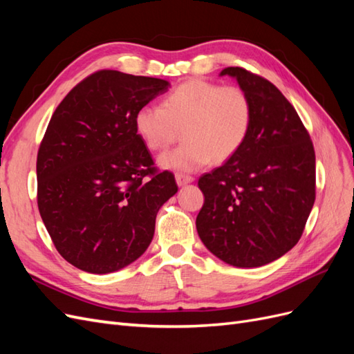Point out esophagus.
Segmentation results:
<instances>
[{
  "instance_id": "1",
  "label": "esophagus",
  "mask_w": 354,
  "mask_h": 354,
  "mask_svg": "<svg viewBox=\"0 0 354 354\" xmlns=\"http://www.w3.org/2000/svg\"><path fill=\"white\" fill-rule=\"evenodd\" d=\"M194 180H195L194 177L187 176V174H180V173L176 174V181H177L178 186H185L187 183H192V181H194Z\"/></svg>"
}]
</instances>
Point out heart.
I'll list each match as a JSON object with an SVG mask.
<instances>
[{
	"instance_id": "b5f03b06",
	"label": "heart",
	"mask_w": 354,
	"mask_h": 354,
	"mask_svg": "<svg viewBox=\"0 0 354 354\" xmlns=\"http://www.w3.org/2000/svg\"><path fill=\"white\" fill-rule=\"evenodd\" d=\"M252 118V100L242 87L190 80L171 90L160 108L138 109L134 125L153 152H165L181 130L183 145L160 158V165L194 171L209 160L221 164L236 153L250 134Z\"/></svg>"
}]
</instances>
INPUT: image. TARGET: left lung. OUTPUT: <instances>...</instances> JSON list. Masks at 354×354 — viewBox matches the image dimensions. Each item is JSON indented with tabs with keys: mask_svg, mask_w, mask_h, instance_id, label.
I'll list each match as a JSON object with an SVG mask.
<instances>
[{
	"mask_svg": "<svg viewBox=\"0 0 354 354\" xmlns=\"http://www.w3.org/2000/svg\"><path fill=\"white\" fill-rule=\"evenodd\" d=\"M236 78L250 94L254 118L239 151L203 174L205 201L196 217L201 241L236 267L272 263L297 245L316 198V156L294 106L274 85L243 68Z\"/></svg>",
	"mask_w": 354,
	"mask_h": 354,
	"instance_id": "obj_1",
	"label": "left lung"
}]
</instances>
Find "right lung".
I'll use <instances>...</instances> for the list:
<instances>
[{
	"label": "right lung",
	"mask_w": 354,
	"mask_h": 354,
	"mask_svg": "<svg viewBox=\"0 0 354 354\" xmlns=\"http://www.w3.org/2000/svg\"><path fill=\"white\" fill-rule=\"evenodd\" d=\"M169 82L103 69L68 93L37 156L38 209L59 254L78 269H122L151 245L159 208L177 194L134 118Z\"/></svg>",
	"instance_id": "right-lung-1"
}]
</instances>
